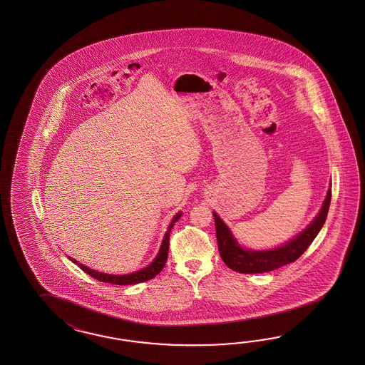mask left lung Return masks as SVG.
<instances>
[{
  "label": "left lung",
  "mask_w": 365,
  "mask_h": 365,
  "mask_svg": "<svg viewBox=\"0 0 365 365\" xmlns=\"http://www.w3.org/2000/svg\"><path fill=\"white\" fill-rule=\"evenodd\" d=\"M332 197V189L329 187L323 205L312 222L300 232L296 237L287 241L273 250H245L240 245L237 240L232 235L228 225L220 219L219 215L213 212L216 224V237L219 244L220 256L230 269L239 273H264L280 268L282 265L291 264L297 260L307 248L312 244L317 233L323 228L329 210Z\"/></svg>",
  "instance_id": "8db88e82"
}]
</instances>
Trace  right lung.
I'll return each mask as SVG.
<instances>
[{
	"instance_id": "add662e5",
	"label": "right lung",
	"mask_w": 365,
	"mask_h": 365,
	"mask_svg": "<svg viewBox=\"0 0 365 365\" xmlns=\"http://www.w3.org/2000/svg\"><path fill=\"white\" fill-rule=\"evenodd\" d=\"M181 212H178V215L172 219L168 230L164 235V239L161 242V247L158 250L155 260L152 261L148 267L140 269V271L132 272V273H128V274H109V273H104V272L94 271L91 269L89 267L83 265L81 262H78L77 260H74L72 257H69V260L74 262L76 265L80 267V269H83V272H86L89 276H92L93 279H97L98 282H109V284H115V285H132V284H138V282H148V280H152L153 277H156L157 274L161 272V269L164 268L165 262L168 259V250H169V236H170V230L173 228L175 222L181 217Z\"/></svg>"
}]
</instances>
